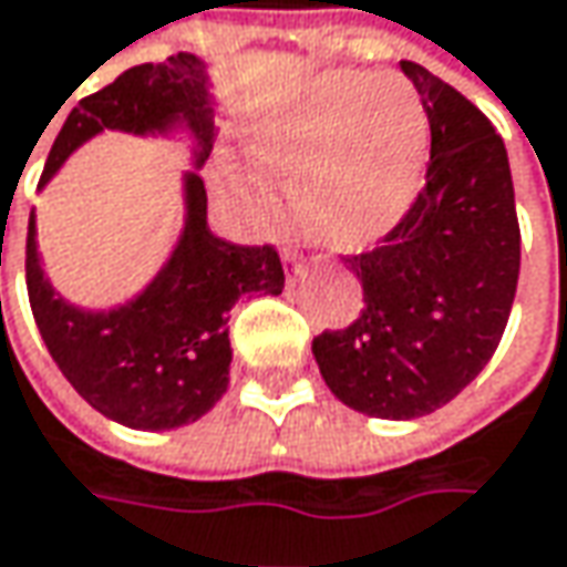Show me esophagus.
<instances>
[{"label": "esophagus", "mask_w": 567, "mask_h": 567, "mask_svg": "<svg viewBox=\"0 0 567 567\" xmlns=\"http://www.w3.org/2000/svg\"><path fill=\"white\" fill-rule=\"evenodd\" d=\"M284 265L290 270H299V261H297V251H290V248H284Z\"/></svg>", "instance_id": "1"}]
</instances>
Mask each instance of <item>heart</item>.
I'll return each instance as SVG.
<instances>
[{"instance_id": "heart-1", "label": "heart", "mask_w": 567, "mask_h": 567, "mask_svg": "<svg viewBox=\"0 0 567 567\" xmlns=\"http://www.w3.org/2000/svg\"><path fill=\"white\" fill-rule=\"evenodd\" d=\"M248 150L268 175H287V210L306 239L357 255L409 213L427 158V114L399 75L331 72L255 130ZM251 197L268 207L261 185Z\"/></svg>"}]
</instances>
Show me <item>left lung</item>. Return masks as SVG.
<instances>
[{
    "instance_id": "8db88e82",
    "label": "left lung",
    "mask_w": 567,
    "mask_h": 567,
    "mask_svg": "<svg viewBox=\"0 0 567 567\" xmlns=\"http://www.w3.org/2000/svg\"><path fill=\"white\" fill-rule=\"evenodd\" d=\"M431 124L427 185L385 239L351 255L354 322L322 331L326 385L370 417L411 421L456 399L497 351L520 277V226L504 140L434 72L402 60Z\"/></svg>"
}]
</instances>
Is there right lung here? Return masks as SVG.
Segmentation results:
<instances>
[{"mask_svg": "<svg viewBox=\"0 0 567 567\" xmlns=\"http://www.w3.org/2000/svg\"><path fill=\"white\" fill-rule=\"evenodd\" d=\"M213 99L207 63L175 53L162 63L121 72L82 99L56 133L41 187L101 130L136 136L185 130L194 165L213 150ZM185 229L153 284L107 312H89L60 297L43 277L34 213L28 223V299L43 344L72 389L104 417L133 431H172L204 417L229 389L226 312L245 293L277 297L284 265L274 245H233L207 226V190L185 172Z\"/></svg>", "mask_w": 567, "mask_h": 567, "instance_id": "right-lung-1", "label": "right lung"}]
</instances>
